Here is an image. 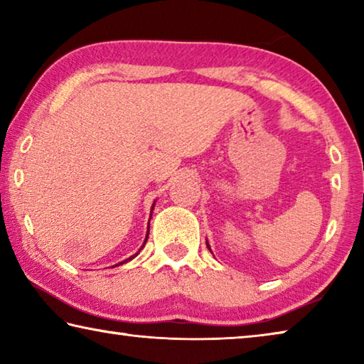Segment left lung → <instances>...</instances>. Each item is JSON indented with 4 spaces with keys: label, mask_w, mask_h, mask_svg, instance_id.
Segmentation results:
<instances>
[{
    "label": "left lung",
    "mask_w": 364,
    "mask_h": 364,
    "mask_svg": "<svg viewBox=\"0 0 364 364\" xmlns=\"http://www.w3.org/2000/svg\"><path fill=\"white\" fill-rule=\"evenodd\" d=\"M207 247H208V249H210V245H208V242H207ZM210 252H212V249H210Z\"/></svg>",
    "instance_id": "1"
}]
</instances>
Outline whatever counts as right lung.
Returning a JSON list of instances; mask_svg holds the SVG:
<instances>
[{
	"instance_id": "add662e5",
	"label": "right lung",
	"mask_w": 364,
	"mask_h": 364,
	"mask_svg": "<svg viewBox=\"0 0 364 364\" xmlns=\"http://www.w3.org/2000/svg\"><path fill=\"white\" fill-rule=\"evenodd\" d=\"M154 205H156V200H154V204H152V210H154ZM147 236H149V228H147V234H146V239H144V244H143V245H141V249H143V247H144V245H146V241H147ZM141 249H139V250H141ZM139 250H138V252H136V254H134V255H132V257H130V258H127V260H123V262H120V263H119V264H123V263H127V262H128V260H132V258H134V257H136V255H138V254H139ZM115 267H117V264H115Z\"/></svg>"
}]
</instances>
